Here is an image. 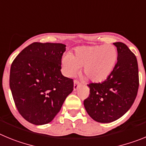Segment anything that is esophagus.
<instances>
[{
    "instance_id": "1",
    "label": "esophagus",
    "mask_w": 146,
    "mask_h": 146,
    "mask_svg": "<svg viewBox=\"0 0 146 146\" xmlns=\"http://www.w3.org/2000/svg\"><path fill=\"white\" fill-rule=\"evenodd\" d=\"M81 84L78 82V81H74V84H73V89H74V91L77 90L78 88L81 86Z\"/></svg>"
}]
</instances>
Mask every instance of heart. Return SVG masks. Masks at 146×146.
<instances>
[{
  "mask_svg": "<svg viewBox=\"0 0 146 146\" xmlns=\"http://www.w3.org/2000/svg\"><path fill=\"white\" fill-rule=\"evenodd\" d=\"M117 59V49L112 45L84 46L76 48L72 54H65L62 65L68 76H73L84 67V73L89 79L101 82L111 74Z\"/></svg>",
  "mask_w": 146,
  "mask_h": 146,
  "instance_id": "b5f03b06",
  "label": "heart"
}]
</instances>
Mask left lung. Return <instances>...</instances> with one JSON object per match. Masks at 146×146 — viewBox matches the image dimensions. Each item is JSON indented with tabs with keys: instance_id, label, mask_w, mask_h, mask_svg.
<instances>
[{
	"instance_id": "8db88e82",
	"label": "left lung",
	"mask_w": 146,
	"mask_h": 146,
	"mask_svg": "<svg viewBox=\"0 0 146 146\" xmlns=\"http://www.w3.org/2000/svg\"><path fill=\"white\" fill-rule=\"evenodd\" d=\"M113 44L118 52L113 70L103 82L87 85L90 94L84 101L87 113L100 123H110L121 117L132 106L138 91L137 58L124 43Z\"/></svg>"
}]
</instances>
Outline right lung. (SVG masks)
<instances>
[{
    "label": "right lung",
    "mask_w": 146,
    "mask_h": 146,
    "mask_svg": "<svg viewBox=\"0 0 146 146\" xmlns=\"http://www.w3.org/2000/svg\"><path fill=\"white\" fill-rule=\"evenodd\" d=\"M66 45L35 42L13 61L9 86L22 117L31 124L52 121L73 90V79L61 73V60Z\"/></svg>",
    "instance_id": "1"
}]
</instances>
